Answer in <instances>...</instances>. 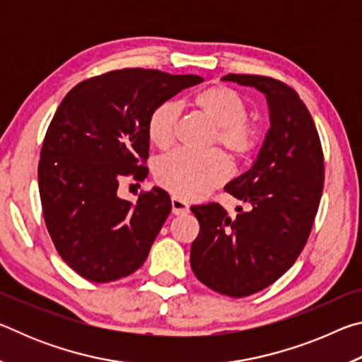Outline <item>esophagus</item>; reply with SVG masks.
Listing matches in <instances>:
<instances>
[{"instance_id": "1", "label": "esophagus", "mask_w": 362, "mask_h": 362, "mask_svg": "<svg viewBox=\"0 0 362 362\" xmlns=\"http://www.w3.org/2000/svg\"><path fill=\"white\" fill-rule=\"evenodd\" d=\"M170 203H173V214H174V216H185V214H188L189 206L183 199L177 198V196H173Z\"/></svg>"}]
</instances>
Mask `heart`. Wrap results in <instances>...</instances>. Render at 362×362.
<instances>
[{
  "label": "heart",
  "instance_id": "obj_1",
  "mask_svg": "<svg viewBox=\"0 0 362 362\" xmlns=\"http://www.w3.org/2000/svg\"><path fill=\"white\" fill-rule=\"evenodd\" d=\"M192 105L216 126V139L236 158L247 156L255 148L259 131L249 122L247 105L243 97L226 86H212L192 99ZM179 110L173 102L153 108L146 122V134L158 148H168L174 140ZM231 174V164L222 151L192 153L175 150L158 159L156 182L183 199L203 198Z\"/></svg>",
  "mask_w": 362,
  "mask_h": 362
}]
</instances>
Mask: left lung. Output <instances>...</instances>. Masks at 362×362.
Segmentation results:
<instances>
[{"label": "left lung", "instance_id": "left-lung-1", "mask_svg": "<svg viewBox=\"0 0 362 362\" xmlns=\"http://www.w3.org/2000/svg\"><path fill=\"white\" fill-rule=\"evenodd\" d=\"M222 81L267 97L269 129L250 169L225 189L247 204L231 218L222 206H193L199 235L192 244L194 276L228 297L265 289L289 269L308 240L322 194L324 158L313 118L278 79L226 75Z\"/></svg>", "mask_w": 362, "mask_h": 362}]
</instances>
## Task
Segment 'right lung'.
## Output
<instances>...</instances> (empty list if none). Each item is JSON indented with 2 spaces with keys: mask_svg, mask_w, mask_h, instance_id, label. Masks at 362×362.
<instances>
[{
  "mask_svg": "<svg viewBox=\"0 0 362 362\" xmlns=\"http://www.w3.org/2000/svg\"><path fill=\"white\" fill-rule=\"evenodd\" d=\"M198 75L124 69L76 84L49 124L38 166L42 214L54 246L71 269L94 283L129 276L144 265L173 203L163 188L118 194L121 177L144 180L146 122L153 108Z\"/></svg>",
  "mask_w": 362,
  "mask_h": 362,
  "instance_id": "obj_1",
  "label": "right lung"
}]
</instances>
